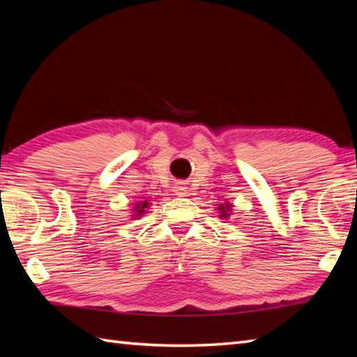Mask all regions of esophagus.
I'll use <instances>...</instances> for the list:
<instances>
[{
	"instance_id": "34e87169",
	"label": "esophagus",
	"mask_w": 357,
	"mask_h": 357,
	"mask_svg": "<svg viewBox=\"0 0 357 357\" xmlns=\"http://www.w3.org/2000/svg\"><path fill=\"white\" fill-rule=\"evenodd\" d=\"M174 192L184 195L187 192V187H184V184H178L176 187H174Z\"/></svg>"
}]
</instances>
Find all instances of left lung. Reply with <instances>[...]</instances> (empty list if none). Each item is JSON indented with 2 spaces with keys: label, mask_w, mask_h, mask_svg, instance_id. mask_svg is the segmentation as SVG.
Wrapping results in <instances>:
<instances>
[{
  "label": "left lung",
  "mask_w": 357,
  "mask_h": 357,
  "mask_svg": "<svg viewBox=\"0 0 357 357\" xmlns=\"http://www.w3.org/2000/svg\"><path fill=\"white\" fill-rule=\"evenodd\" d=\"M231 204L225 202V204H218V211H219V218L227 219L230 216V211H231Z\"/></svg>",
  "instance_id": "obj_1"
}]
</instances>
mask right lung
<instances>
[{"instance_id":"right-lung-1","label":"right lung","mask_w":357,"mask_h":357,"mask_svg":"<svg viewBox=\"0 0 357 357\" xmlns=\"http://www.w3.org/2000/svg\"><path fill=\"white\" fill-rule=\"evenodd\" d=\"M149 208V202L147 201H144V202H138V204H135L133 206V211H132V218L135 219V218H139V216H142L144 213H146V210Z\"/></svg>"}]
</instances>
